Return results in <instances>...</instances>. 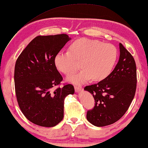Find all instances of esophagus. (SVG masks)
Instances as JSON below:
<instances>
[{
	"label": "esophagus",
	"mask_w": 148,
	"mask_h": 148,
	"mask_svg": "<svg viewBox=\"0 0 148 148\" xmlns=\"http://www.w3.org/2000/svg\"><path fill=\"white\" fill-rule=\"evenodd\" d=\"M74 90L76 92H79L82 90V88L81 86H74Z\"/></svg>",
	"instance_id": "esophagus-1"
}]
</instances>
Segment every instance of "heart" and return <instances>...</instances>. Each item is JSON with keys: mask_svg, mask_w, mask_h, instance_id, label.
<instances>
[{"mask_svg": "<svg viewBox=\"0 0 148 148\" xmlns=\"http://www.w3.org/2000/svg\"><path fill=\"white\" fill-rule=\"evenodd\" d=\"M118 51L111 44L87 38L74 41L69 47V52H59L55 57V64L58 71L69 75L78 69L76 62L82 69L71 74L67 80L74 84H82L91 78L101 81L109 76L115 65Z\"/></svg>", "mask_w": 148, "mask_h": 148, "instance_id": "heart-1", "label": "heart"}]
</instances>
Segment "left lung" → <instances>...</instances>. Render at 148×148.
Listing matches in <instances>:
<instances>
[{
    "instance_id": "8db88e82",
    "label": "left lung",
    "mask_w": 148,
    "mask_h": 148,
    "mask_svg": "<svg viewBox=\"0 0 148 148\" xmlns=\"http://www.w3.org/2000/svg\"><path fill=\"white\" fill-rule=\"evenodd\" d=\"M119 49V62L111 74L97 84L84 88L95 100L94 107L87 112V120L96 126L112 125L119 121L134 97L137 83L135 60L122 43Z\"/></svg>"
}]
</instances>
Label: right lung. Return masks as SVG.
Segmentation results:
<instances>
[{
    "mask_svg": "<svg viewBox=\"0 0 148 148\" xmlns=\"http://www.w3.org/2000/svg\"><path fill=\"white\" fill-rule=\"evenodd\" d=\"M70 39L64 34L37 36L16 62L18 103L24 116L37 125L53 127L58 125L64 116L65 97L74 93L71 84L52 91L63 79L55 64V57Z\"/></svg>",
    "mask_w": 148,
    "mask_h": 148,
    "instance_id": "add662e5",
    "label": "right lung"
}]
</instances>
